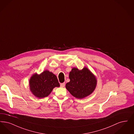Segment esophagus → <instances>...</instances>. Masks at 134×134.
<instances>
[{
    "label": "esophagus",
    "mask_w": 134,
    "mask_h": 134,
    "mask_svg": "<svg viewBox=\"0 0 134 134\" xmlns=\"http://www.w3.org/2000/svg\"><path fill=\"white\" fill-rule=\"evenodd\" d=\"M65 83H61L60 84V86L61 87H64V86H65Z\"/></svg>",
    "instance_id": "34e87169"
}]
</instances>
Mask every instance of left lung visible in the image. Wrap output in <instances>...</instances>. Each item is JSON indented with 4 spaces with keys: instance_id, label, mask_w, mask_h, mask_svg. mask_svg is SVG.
<instances>
[{
    "instance_id": "8db88e82",
    "label": "left lung",
    "mask_w": 134,
    "mask_h": 134,
    "mask_svg": "<svg viewBox=\"0 0 134 134\" xmlns=\"http://www.w3.org/2000/svg\"><path fill=\"white\" fill-rule=\"evenodd\" d=\"M69 79L70 81L66 84V88L77 98L82 99L89 96L96 89V78L86 67L81 70L72 68L69 73Z\"/></svg>"
}]
</instances>
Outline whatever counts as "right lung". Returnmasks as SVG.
<instances>
[{
    "label": "right lung",
    "instance_id": "right-lung-1",
    "mask_svg": "<svg viewBox=\"0 0 134 134\" xmlns=\"http://www.w3.org/2000/svg\"><path fill=\"white\" fill-rule=\"evenodd\" d=\"M30 89L32 94L39 98L49 96L55 87H59L56 76L48 70H45L40 74L35 73L29 81Z\"/></svg>",
    "mask_w": 134,
    "mask_h": 134
}]
</instances>
